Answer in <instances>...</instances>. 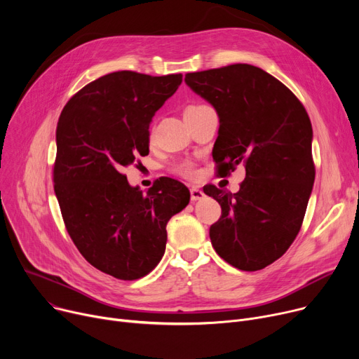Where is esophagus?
I'll use <instances>...</instances> for the list:
<instances>
[{
	"label": "esophagus",
	"instance_id": "34e87169",
	"mask_svg": "<svg viewBox=\"0 0 359 359\" xmlns=\"http://www.w3.org/2000/svg\"><path fill=\"white\" fill-rule=\"evenodd\" d=\"M203 196H205V194L199 189V187H195V186L191 187V199H192V202L201 201Z\"/></svg>",
	"mask_w": 359,
	"mask_h": 359
}]
</instances>
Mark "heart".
<instances>
[{
    "mask_svg": "<svg viewBox=\"0 0 359 359\" xmlns=\"http://www.w3.org/2000/svg\"><path fill=\"white\" fill-rule=\"evenodd\" d=\"M203 104H192L187 109H196V107H201ZM173 172L182 177H186V179H194L198 175V168H196V164L194 161H180V163H176L173 165Z\"/></svg>",
    "mask_w": 359,
    "mask_h": 359,
    "instance_id": "obj_1",
    "label": "heart"
}]
</instances>
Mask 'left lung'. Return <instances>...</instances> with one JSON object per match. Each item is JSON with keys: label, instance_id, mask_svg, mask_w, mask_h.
I'll return each mask as SVG.
<instances>
[{"label": "left lung", "instance_id": "1", "mask_svg": "<svg viewBox=\"0 0 359 359\" xmlns=\"http://www.w3.org/2000/svg\"><path fill=\"white\" fill-rule=\"evenodd\" d=\"M184 83L217 110L219 176L246 167L237 194L203 187L222 210L212 246L240 271L266 268L295 240L313 191L310 118L287 86L249 64L189 72Z\"/></svg>", "mask_w": 359, "mask_h": 359}]
</instances>
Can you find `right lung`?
<instances>
[{"instance_id":"add662e5","label":"right lung","mask_w":359,"mask_h":359,"mask_svg":"<svg viewBox=\"0 0 359 359\" xmlns=\"http://www.w3.org/2000/svg\"><path fill=\"white\" fill-rule=\"evenodd\" d=\"M182 77L103 75L74 94L56 126L53 189L67 231L90 265L122 280L158 265L165 225L191 199L175 179H157L144 195L121 173L148 154L149 123Z\"/></svg>"}]
</instances>
